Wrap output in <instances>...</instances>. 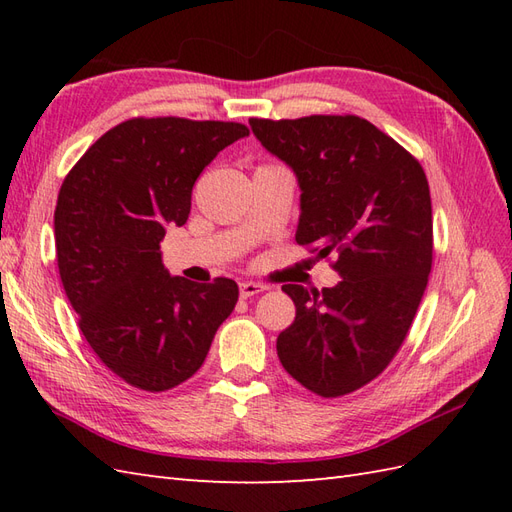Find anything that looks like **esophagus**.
<instances>
[{"instance_id": "34e87169", "label": "esophagus", "mask_w": 512, "mask_h": 512, "mask_svg": "<svg viewBox=\"0 0 512 512\" xmlns=\"http://www.w3.org/2000/svg\"><path fill=\"white\" fill-rule=\"evenodd\" d=\"M264 290H266V286L255 284V281H242V284H239V297L248 299V297L259 295V292H264Z\"/></svg>"}]
</instances>
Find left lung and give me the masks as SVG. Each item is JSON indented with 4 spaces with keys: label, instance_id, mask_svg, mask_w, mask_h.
I'll list each match as a JSON object with an SVG mask.
<instances>
[{
    "label": "left lung",
    "instance_id": "1",
    "mask_svg": "<svg viewBox=\"0 0 512 512\" xmlns=\"http://www.w3.org/2000/svg\"><path fill=\"white\" fill-rule=\"evenodd\" d=\"M301 189L297 244L336 255L334 288L284 284L297 317L279 334L286 372L323 398L352 394L391 363L433 262L429 182L420 162L361 116L250 118Z\"/></svg>",
    "mask_w": 512,
    "mask_h": 512
}]
</instances>
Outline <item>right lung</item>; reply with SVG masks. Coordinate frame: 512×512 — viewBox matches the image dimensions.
<instances>
[{
	"label": "right lung",
	"mask_w": 512,
	"mask_h": 512,
	"mask_svg": "<svg viewBox=\"0 0 512 512\" xmlns=\"http://www.w3.org/2000/svg\"><path fill=\"white\" fill-rule=\"evenodd\" d=\"M242 123L129 118L85 151L54 209L63 290L105 367L145 391H167L202 367L233 312V279L193 284L162 266L167 226H182L204 167Z\"/></svg>",
	"instance_id": "1"
}]
</instances>
